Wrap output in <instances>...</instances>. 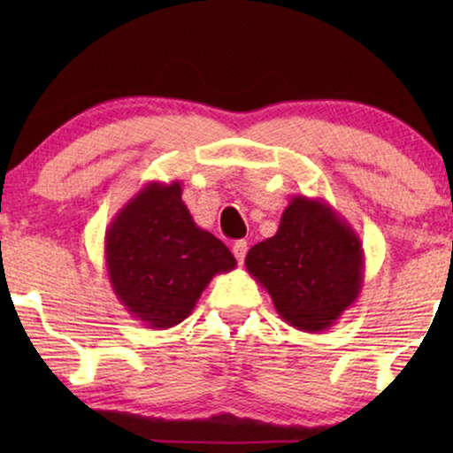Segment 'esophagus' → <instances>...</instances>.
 Returning <instances> with one entry per match:
<instances>
[{
  "label": "esophagus",
  "instance_id": "esophagus-1",
  "mask_svg": "<svg viewBox=\"0 0 453 453\" xmlns=\"http://www.w3.org/2000/svg\"><path fill=\"white\" fill-rule=\"evenodd\" d=\"M233 256L237 257L239 264H243V259L247 256V241H234L233 245Z\"/></svg>",
  "mask_w": 453,
  "mask_h": 453
}]
</instances>
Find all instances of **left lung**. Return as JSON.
I'll return each instance as SVG.
<instances>
[{
	"label": "left lung",
	"mask_w": 453,
	"mask_h": 453,
	"mask_svg": "<svg viewBox=\"0 0 453 453\" xmlns=\"http://www.w3.org/2000/svg\"><path fill=\"white\" fill-rule=\"evenodd\" d=\"M245 265L278 315L301 332L332 327L363 288L361 239L318 197H290L276 234L253 245Z\"/></svg>",
	"instance_id": "left-lung-1"
}]
</instances>
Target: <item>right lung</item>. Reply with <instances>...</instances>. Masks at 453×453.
<instances>
[{"mask_svg":"<svg viewBox=\"0 0 453 453\" xmlns=\"http://www.w3.org/2000/svg\"><path fill=\"white\" fill-rule=\"evenodd\" d=\"M181 191V181L146 183L104 233L113 293L152 330L181 324L210 280L237 265L220 239L196 225Z\"/></svg>","mask_w":453,"mask_h":453,"instance_id":"add662e5","label":"right lung"}]
</instances>
